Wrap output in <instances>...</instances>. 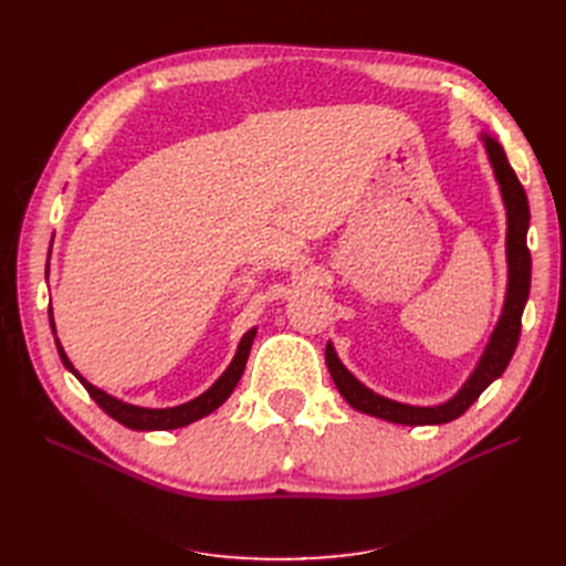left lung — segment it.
Instances as JSON below:
<instances>
[{"instance_id":"obj_1","label":"left lung","mask_w":566,"mask_h":566,"mask_svg":"<svg viewBox=\"0 0 566 566\" xmlns=\"http://www.w3.org/2000/svg\"><path fill=\"white\" fill-rule=\"evenodd\" d=\"M479 139L484 142L489 163L493 167L495 181L501 186V198L505 205L507 217V233H505V256H507V287H505V302L499 323L486 342V349L479 358L476 368L465 380L453 397L437 406H410L382 397V394L368 389L364 382H358L354 375L339 361L335 347L325 345V364H328L331 378L337 391L345 397V401L356 408L358 413H366L373 418H380L394 424H443L460 418L465 410L479 399L493 380H499L503 370L507 368L512 354L517 349L520 331H522V314L528 300L531 287V254L526 248V231H528V200L524 188L510 167L507 156L499 139L491 134L482 132Z\"/></svg>"}]
</instances>
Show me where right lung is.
<instances>
[{
	"label": "right lung",
	"instance_id": "right-lung-1",
	"mask_svg": "<svg viewBox=\"0 0 566 566\" xmlns=\"http://www.w3.org/2000/svg\"><path fill=\"white\" fill-rule=\"evenodd\" d=\"M46 276H49V264H46ZM49 323H51V331H54V335H56L54 314H51V310H49ZM254 335H256V328H250L241 337V345H238V349H235L233 361L229 364V368L224 373L219 375V380L208 391H202L200 397L186 401L181 406H172V408H144V406H132L127 401H119V399L111 397L108 391L98 389V387H94L92 382H87V380L82 378V375L75 370V366L71 364V358H67V354L63 352L59 337H56V349H59V356H61L63 366L75 375V378L82 382V387L90 391V397L101 408H104L113 420L129 427V430L150 432V430H177V427L191 424V422H196V420H200L205 416H210L212 410H217L221 403H224L231 397V391L235 389L238 380H241V375L245 370Z\"/></svg>",
	"mask_w": 566,
	"mask_h": 566
}]
</instances>
